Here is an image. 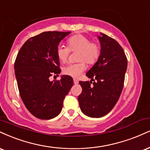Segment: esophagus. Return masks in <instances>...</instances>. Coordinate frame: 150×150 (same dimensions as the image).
<instances>
[{"label": "esophagus", "mask_w": 150, "mask_h": 150, "mask_svg": "<svg viewBox=\"0 0 150 150\" xmlns=\"http://www.w3.org/2000/svg\"><path fill=\"white\" fill-rule=\"evenodd\" d=\"M73 82H74V84H78V80H76V79H74Z\"/></svg>", "instance_id": "esophagus-1"}]
</instances>
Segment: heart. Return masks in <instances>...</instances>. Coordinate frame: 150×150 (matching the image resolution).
Listing matches in <instances>:
<instances>
[{
	"label": "heart",
	"instance_id": "heart-1",
	"mask_svg": "<svg viewBox=\"0 0 150 150\" xmlns=\"http://www.w3.org/2000/svg\"><path fill=\"white\" fill-rule=\"evenodd\" d=\"M78 51L77 61L80 62L69 64L63 68V73L74 78H77L86 70L85 63L93 65L98 60L100 55V47L98 43L91 42V39L82 34H76L67 40V47L59 45L56 54L59 60L66 63L70 52Z\"/></svg>",
	"mask_w": 150,
	"mask_h": 150
}]
</instances>
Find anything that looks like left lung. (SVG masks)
Listing matches in <instances>:
<instances>
[{"label": "left lung", "instance_id": "left-lung-1", "mask_svg": "<svg viewBox=\"0 0 150 150\" xmlns=\"http://www.w3.org/2000/svg\"><path fill=\"white\" fill-rule=\"evenodd\" d=\"M100 55L86 75L91 81L79 83L82 91L78 96L81 110L90 117H101L115 107L123 89L127 59L123 48L115 39L100 33Z\"/></svg>", "mask_w": 150, "mask_h": 150}]
</instances>
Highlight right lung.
Wrapping results in <instances>:
<instances>
[{
	"mask_svg": "<svg viewBox=\"0 0 150 150\" xmlns=\"http://www.w3.org/2000/svg\"><path fill=\"white\" fill-rule=\"evenodd\" d=\"M70 32L47 31L25 42L14 62V73L21 100L33 116L50 120L59 115L63 103L73 84L68 75L50 81L59 74L56 50L59 42ZM59 76V75H58Z\"/></svg>",
	"mask_w": 150,
	"mask_h": 150,
	"instance_id": "add662e5",
	"label": "right lung"
}]
</instances>
